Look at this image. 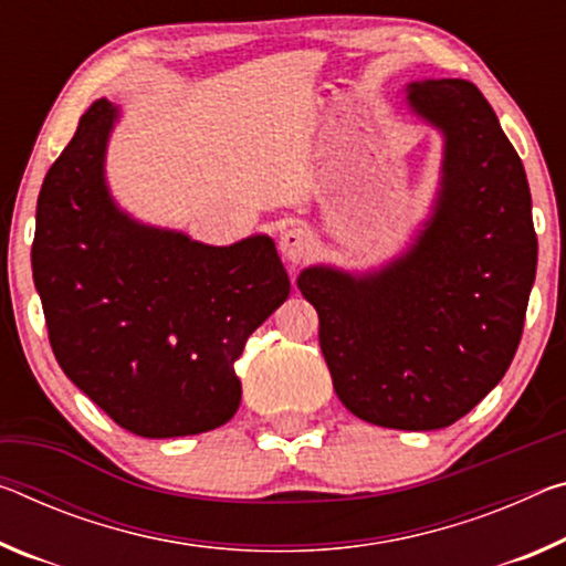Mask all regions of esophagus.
I'll return each mask as SVG.
<instances>
[{"label":"esophagus","instance_id":"1","mask_svg":"<svg viewBox=\"0 0 566 566\" xmlns=\"http://www.w3.org/2000/svg\"><path fill=\"white\" fill-rule=\"evenodd\" d=\"M312 247H315V241H312V234L307 229L290 227V229L282 231L280 251L292 266H297L300 262H304V259L312 254Z\"/></svg>","mask_w":566,"mask_h":566}]
</instances>
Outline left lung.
<instances>
[{
	"instance_id": "obj_1",
	"label": "left lung",
	"mask_w": 566,
	"mask_h": 566,
	"mask_svg": "<svg viewBox=\"0 0 566 566\" xmlns=\"http://www.w3.org/2000/svg\"><path fill=\"white\" fill-rule=\"evenodd\" d=\"M408 111L443 138L441 178L410 244L375 269H302L343 406L373 426L436 430L496 388L522 339L536 234L522 158L481 90L406 85Z\"/></svg>"
}]
</instances>
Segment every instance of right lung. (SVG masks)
<instances>
[{
    "instance_id": "1",
    "label": "right lung",
    "mask_w": 566,
    "mask_h": 566,
    "mask_svg": "<svg viewBox=\"0 0 566 566\" xmlns=\"http://www.w3.org/2000/svg\"><path fill=\"white\" fill-rule=\"evenodd\" d=\"M120 111L105 97L44 176L32 276L70 380L143 438L206 433L241 402L237 357L290 297L274 239L211 247L133 219L105 178Z\"/></svg>"
}]
</instances>
